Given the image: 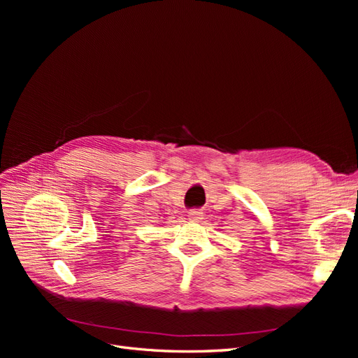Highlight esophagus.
Returning a JSON list of instances; mask_svg holds the SVG:
<instances>
[{
	"mask_svg": "<svg viewBox=\"0 0 358 358\" xmlns=\"http://www.w3.org/2000/svg\"><path fill=\"white\" fill-rule=\"evenodd\" d=\"M188 220L192 221V222H199L200 220H203V212L194 209V210H189L188 213Z\"/></svg>",
	"mask_w": 358,
	"mask_h": 358,
	"instance_id": "obj_1",
	"label": "esophagus"
}]
</instances>
